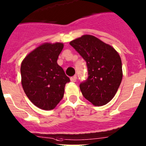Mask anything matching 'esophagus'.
I'll return each mask as SVG.
<instances>
[{"label": "esophagus", "instance_id": "esophagus-1", "mask_svg": "<svg viewBox=\"0 0 146 146\" xmlns=\"http://www.w3.org/2000/svg\"><path fill=\"white\" fill-rule=\"evenodd\" d=\"M76 80H77V76H74L70 78V81H71L72 82H76Z\"/></svg>", "mask_w": 146, "mask_h": 146}]
</instances>
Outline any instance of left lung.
<instances>
[{
  "label": "left lung",
  "mask_w": 146,
  "mask_h": 146,
  "mask_svg": "<svg viewBox=\"0 0 146 146\" xmlns=\"http://www.w3.org/2000/svg\"><path fill=\"white\" fill-rule=\"evenodd\" d=\"M70 45L86 62L89 76L80 84L83 96L95 106L106 105L122 81V62L118 52L89 35L73 40Z\"/></svg>",
  "instance_id": "left-lung-1"
}]
</instances>
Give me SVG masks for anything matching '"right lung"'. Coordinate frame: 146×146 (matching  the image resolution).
<instances>
[{"mask_svg":"<svg viewBox=\"0 0 146 146\" xmlns=\"http://www.w3.org/2000/svg\"><path fill=\"white\" fill-rule=\"evenodd\" d=\"M63 48L62 43H45L30 52L21 63L24 92L41 110H53L64 96L66 84L70 82L57 62Z\"/></svg>","mask_w":146,"mask_h":146,"instance_id":"obj_1","label":"right lung"}]
</instances>
